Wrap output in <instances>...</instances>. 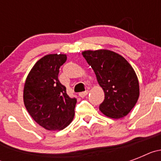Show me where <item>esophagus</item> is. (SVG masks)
I'll use <instances>...</instances> for the list:
<instances>
[{
  "label": "esophagus",
  "instance_id": "1",
  "mask_svg": "<svg viewBox=\"0 0 161 161\" xmlns=\"http://www.w3.org/2000/svg\"><path fill=\"white\" fill-rule=\"evenodd\" d=\"M88 93H89V91H85V92H81V93H79V96L80 97H86L88 95Z\"/></svg>",
  "mask_w": 161,
  "mask_h": 161
}]
</instances>
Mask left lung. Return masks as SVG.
Returning a JSON list of instances; mask_svg holds the SVG:
<instances>
[{
    "instance_id": "left-lung-1",
    "label": "left lung",
    "mask_w": 161,
    "mask_h": 161,
    "mask_svg": "<svg viewBox=\"0 0 161 161\" xmlns=\"http://www.w3.org/2000/svg\"><path fill=\"white\" fill-rule=\"evenodd\" d=\"M82 55L94 71L105 93L100 111L114 119L128 114L139 97V80L131 65L122 55L109 50H88Z\"/></svg>"
}]
</instances>
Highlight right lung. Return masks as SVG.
<instances>
[{"label":"right lung","mask_w":161,"mask_h":161,"mask_svg":"<svg viewBox=\"0 0 161 161\" xmlns=\"http://www.w3.org/2000/svg\"><path fill=\"white\" fill-rule=\"evenodd\" d=\"M65 54H50L38 59L30 71L23 89L24 105L32 119L48 130H61L73 120L76 98L67 94L59 82V68Z\"/></svg>","instance_id":"obj_1"}]
</instances>
